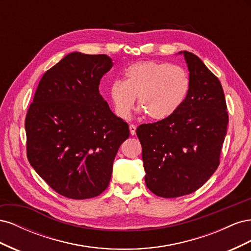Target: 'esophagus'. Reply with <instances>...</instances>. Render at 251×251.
I'll use <instances>...</instances> for the list:
<instances>
[{
    "mask_svg": "<svg viewBox=\"0 0 251 251\" xmlns=\"http://www.w3.org/2000/svg\"><path fill=\"white\" fill-rule=\"evenodd\" d=\"M130 133H131V135H132V136L136 134V126H134V125H130Z\"/></svg>",
    "mask_w": 251,
    "mask_h": 251,
    "instance_id": "34e87169",
    "label": "esophagus"
}]
</instances>
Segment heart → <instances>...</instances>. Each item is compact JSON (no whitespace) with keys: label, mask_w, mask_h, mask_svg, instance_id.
<instances>
[{"label":"heart","mask_w":251,"mask_h":251,"mask_svg":"<svg viewBox=\"0 0 251 251\" xmlns=\"http://www.w3.org/2000/svg\"><path fill=\"white\" fill-rule=\"evenodd\" d=\"M191 79L178 65L143 60L130 65L124 80H114L109 93L114 111L120 118L130 117L135 98L137 105L151 120L171 117L184 102Z\"/></svg>","instance_id":"heart-1"}]
</instances>
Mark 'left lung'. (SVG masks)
<instances>
[{
	"instance_id": "left-lung-1",
	"label": "left lung",
	"mask_w": 251,
	"mask_h": 251,
	"mask_svg": "<svg viewBox=\"0 0 251 251\" xmlns=\"http://www.w3.org/2000/svg\"><path fill=\"white\" fill-rule=\"evenodd\" d=\"M181 53L191 79L186 100L171 117L136 130L146 184L162 198L192 194L212 176L228 125L221 82L194 53Z\"/></svg>"
}]
</instances>
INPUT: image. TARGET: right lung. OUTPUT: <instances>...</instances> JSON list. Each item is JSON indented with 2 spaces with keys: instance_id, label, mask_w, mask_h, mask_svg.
Masks as SVG:
<instances>
[{
  "instance_id": "obj_1",
  "label": "right lung",
  "mask_w": 251,
  "mask_h": 251,
  "mask_svg": "<svg viewBox=\"0 0 251 251\" xmlns=\"http://www.w3.org/2000/svg\"><path fill=\"white\" fill-rule=\"evenodd\" d=\"M112 66L105 54L70 53L43 75L28 109V160L66 198L100 195L110 183L118 149L130 136L127 124L98 90Z\"/></svg>"
}]
</instances>
